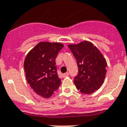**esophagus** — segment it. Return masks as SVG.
<instances>
[{
    "instance_id": "esophagus-1",
    "label": "esophagus",
    "mask_w": 127,
    "mask_h": 127,
    "mask_svg": "<svg viewBox=\"0 0 127 127\" xmlns=\"http://www.w3.org/2000/svg\"><path fill=\"white\" fill-rule=\"evenodd\" d=\"M68 75H69V73H68V72L65 73L63 74V77H67V76H68Z\"/></svg>"
}]
</instances>
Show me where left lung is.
I'll return each instance as SVG.
<instances>
[{
	"mask_svg": "<svg viewBox=\"0 0 127 127\" xmlns=\"http://www.w3.org/2000/svg\"><path fill=\"white\" fill-rule=\"evenodd\" d=\"M68 47L77 59L79 68L78 75L74 78L76 88L82 93L91 94L104 82L106 59L98 48L89 41L69 44Z\"/></svg>",
	"mask_w": 127,
	"mask_h": 127,
	"instance_id": "1",
	"label": "left lung"
}]
</instances>
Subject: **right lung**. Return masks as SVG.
Masks as SVG:
<instances>
[{
  "label": "right lung",
  "instance_id": "right-lung-1",
  "mask_svg": "<svg viewBox=\"0 0 127 127\" xmlns=\"http://www.w3.org/2000/svg\"><path fill=\"white\" fill-rule=\"evenodd\" d=\"M63 47L61 43L41 41L25 57L24 67L27 83L43 98H50L60 86L55 60Z\"/></svg>",
  "mask_w": 127,
  "mask_h": 127
}]
</instances>
